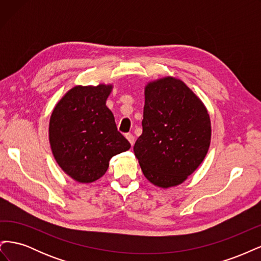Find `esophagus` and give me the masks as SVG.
Wrapping results in <instances>:
<instances>
[{
  "mask_svg": "<svg viewBox=\"0 0 261 261\" xmlns=\"http://www.w3.org/2000/svg\"><path fill=\"white\" fill-rule=\"evenodd\" d=\"M126 138H127L128 139V141H129V143H130V145L133 146L134 145V143H135V137H134V135H133V134H130V133H128V134H126Z\"/></svg>",
  "mask_w": 261,
  "mask_h": 261,
  "instance_id": "1",
  "label": "esophagus"
}]
</instances>
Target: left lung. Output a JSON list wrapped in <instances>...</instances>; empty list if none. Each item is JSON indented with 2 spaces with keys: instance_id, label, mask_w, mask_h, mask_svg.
Returning <instances> with one entry per match:
<instances>
[{
  "instance_id": "obj_1",
  "label": "left lung",
  "mask_w": 261,
  "mask_h": 261,
  "mask_svg": "<svg viewBox=\"0 0 261 261\" xmlns=\"http://www.w3.org/2000/svg\"><path fill=\"white\" fill-rule=\"evenodd\" d=\"M143 134L134 152L146 178L169 188L183 183L206 156L210 116L201 100L177 78L164 77L145 88Z\"/></svg>"
}]
</instances>
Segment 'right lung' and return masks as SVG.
<instances>
[{
  "label": "right lung",
  "mask_w": 261,
  "mask_h": 261,
  "mask_svg": "<svg viewBox=\"0 0 261 261\" xmlns=\"http://www.w3.org/2000/svg\"><path fill=\"white\" fill-rule=\"evenodd\" d=\"M111 90L112 85L76 86L51 114L49 139L54 159L80 183L103 176L110 159L130 148L106 106Z\"/></svg>",
  "instance_id": "right-lung-1"
}]
</instances>
